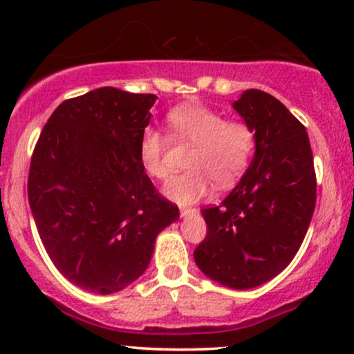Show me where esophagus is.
<instances>
[{
    "instance_id": "34e87169",
    "label": "esophagus",
    "mask_w": 354,
    "mask_h": 354,
    "mask_svg": "<svg viewBox=\"0 0 354 354\" xmlns=\"http://www.w3.org/2000/svg\"><path fill=\"white\" fill-rule=\"evenodd\" d=\"M180 213H181V216H189V214H193V213H196V208H181L180 209Z\"/></svg>"
}]
</instances>
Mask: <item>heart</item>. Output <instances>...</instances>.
Returning <instances> with one entry per match:
<instances>
[{
  "label": "heart",
  "mask_w": 354,
  "mask_h": 354,
  "mask_svg": "<svg viewBox=\"0 0 354 354\" xmlns=\"http://www.w3.org/2000/svg\"><path fill=\"white\" fill-rule=\"evenodd\" d=\"M166 126L174 143L193 145L186 168L165 185L163 193L171 201L188 205L216 188H230L250 168L256 149L253 126L243 120H226L223 113L203 104H181L166 115ZM166 136L156 128L143 129L138 143V158L143 171L154 180L168 176Z\"/></svg>",
  "instance_id": "1"
}]
</instances>
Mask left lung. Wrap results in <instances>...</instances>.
Returning a JSON list of instances; mask_svg holds the SVG:
<instances>
[{"mask_svg":"<svg viewBox=\"0 0 354 354\" xmlns=\"http://www.w3.org/2000/svg\"><path fill=\"white\" fill-rule=\"evenodd\" d=\"M233 106L253 126L256 153L226 200L201 211L208 231L193 256L211 279L248 290L298 253L315 211L316 173L306 128L281 101L248 89Z\"/></svg>","mask_w":354,"mask_h":354,"instance_id":"obj_1","label":"left lung"}]
</instances>
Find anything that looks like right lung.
I'll list each match as a JSON object with an SVG mask.
<instances>
[{"mask_svg":"<svg viewBox=\"0 0 354 354\" xmlns=\"http://www.w3.org/2000/svg\"><path fill=\"white\" fill-rule=\"evenodd\" d=\"M154 101L93 89L63 101L35 145L28 200L39 238L59 273L91 293L140 278L158 233L180 216L138 158Z\"/></svg>","mask_w":354,"mask_h":354,"instance_id":"1","label":"right lung"}]
</instances>
